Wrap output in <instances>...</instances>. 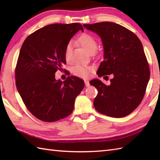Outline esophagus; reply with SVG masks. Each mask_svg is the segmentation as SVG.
I'll return each instance as SVG.
<instances>
[{"instance_id": "34e87169", "label": "esophagus", "mask_w": 160, "mask_h": 160, "mask_svg": "<svg viewBox=\"0 0 160 160\" xmlns=\"http://www.w3.org/2000/svg\"><path fill=\"white\" fill-rule=\"evenodd\" d=\"M84 83H85V86H86L87 87H89L90 84H89V81H88V80H85V81H84Z\"/></svg>"}]
</instances>
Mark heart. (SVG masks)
I'll list each match as a JSON object with an SVG mask.
<instances>
[{
  "mask_svg": "<svg viewBox=\"0 0 160 160\" xmlns=\"http://www.w3.org/2000/svg\"><path fill=\"white\" fill-rule=\"evenodd\" d=\"M78 42L83 48L91 53H94L97 49L98 44L96 38L93 36L89 33H83L78 38ZM72 45L71 43H68L65 49H64V57L67 60H69L71 56ZM91 67L83 66L81 64H76L72 69V73L75 76L80 78H87L90 72L92 71Z\"/></svg>",
  "mask_w": 160,
  "mask_h": 160,
  "instance_id": "heart-1",
  "label": "heart"
}]
</instances>
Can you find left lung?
Wrapping results in <instances>:
<instances>
[{
    "label": "left lung",
    "instance_id": "left-lung-1",
    "mask_svg": "<svg viewBox=\"0 0 160 160\" xmlns=\"http://www.w3.org/2000/svg\"><path fill=\"white\" fill-rule=\"evenodd\" d=\"M84 28L100 36L104 60L97 71L99 77L111 75L110 84L98 79L90 84L98 91L93 105L99 113L123 118L132 113L143 99L150 78V69L138 37L118 24L101 22Z\"/></svg>",
    "mask_w": 160,
    "mask_h": 160
}]
</instances>
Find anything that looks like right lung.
Wrapping results in <instances>:
<instances>
[{
    "label": "right lung",
    "mask_w": 160,
    "mask_h": 160,
    "mask_svg": "<svg viewBox=\"0 0 160 160\" xmlns=\"http://www.w3.org/2000/svg\"><path fill=\"white\" fill-rule=\"evenodd\" d=\"M82 25L56 23L27 37L20 49L15 69L16 86L29 111L38 120L52 122L72 113L76 98L84 81L69 76L62 82L55 73L66 64L64 49Z\"/></svg>",
    "instance_id": "obj_1"
}]
</instances>
